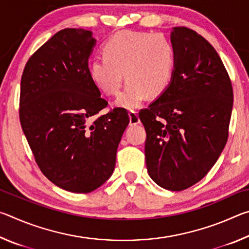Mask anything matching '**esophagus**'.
Masks as SVG:
<instances>
[{"mask_svg":"<svg viewBox=\"0 0 249 249\" xmlns=\"http://www.w3.org/2000/svg\"><path fill=\"white\" fill-rule=\"evenodd\" d=\"M128 115H129V124L130 125H137L141 123V120L140 117H138V114L136 111H129L128 112Z\"/></svg>","mask_w":249,"mask_h":249,"instance_id":"1","label":"esophagus"}]
</instances>
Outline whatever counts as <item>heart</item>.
Wrapping results in <instances>:
<instances>
[{
    "mask_svg": "<svg viewBox=\"0 0 249 249\" xmlns=\"http://www.w3.org/2000/svg\"><path fill=\"white\" fill-rule=\"evenodd\" d=\"M176 67V50L160 34L121 31L105 41L103 54L89 66L92 83L107 95L119 93L123 72L127 81L115 104L137 108L150 95L159 98L168 90Z\"/></svg>",
    "mask_w": 249,
    "mask_h": 249,
    "instance_id": "b5f03b06",
    "label": "heart"
}]
</instances>
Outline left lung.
Returning a JSON list of instances; mask_svg holds the SVG:
<instances>
[{
	"label": "left lung",
	"mask_w": 249,
	"mask_h": 249,
	"mask_svg": "<svg viewBox=\"0 0 249 249\" xmlns=\"http://www.w3.org/2000/svg\"><path fill=\"white\" fill-rule=\"evenodd\" d=\"M176 67L168 90L140 111L146 129L145 158L150 178L182 191L208 175L229 138L233 87L208 40L184 26L174 27Z\"/></svg>",
	"instance_id": "obj_1"
}]
</instances>
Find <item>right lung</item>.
Listing matches in <instances>:
<instances>
[{
	"label": "right lung",
	"mask_w": 249,
	"mask_h": 249,
	"mask_svg": "<svg viewBox=\"0 0 249 249\" xmlns=\"http://www.w3.org/2000/svg\"><path fill=\"white\" fill-rule=\"evenodd\" d=\"M94 44L90 31H59L29 57L20 79L19 122L35 161L53 184L74 193L111 177L129 123L123 107L96 116L108 103L89 75Z\"/></svg>",
	"instance_id": "obj_1"
}]
</instances>
